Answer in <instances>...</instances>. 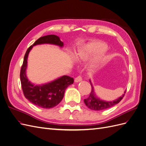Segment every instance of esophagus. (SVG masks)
Listing matches in <instances>:
<instances>
[{
	"label": "esophagus",
	"instance_id": "obj_1",
	"mask_svg": "<svg viewBox=\"0 0 146 146\" xmlns=\"http://www.w3.org/2000/svg\"><path fill=\"white\" fill-rule=\"evenodd\" d=\"M82 80V77L81 76H77L76 78L74 79V81L76 82H79L80 81H81Z\"/></svg>",
	"mask_w": 146,
	"mask_h": 146
}]
</instances>
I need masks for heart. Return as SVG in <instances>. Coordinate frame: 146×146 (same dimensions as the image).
Listing matches in <instances>:
<instances>
[{
    "label": "heart",
    "mask_w": 146,
    "mask_h": 146,
    "mask_svg": "<svg viewBox=\"0 0 146 146\" xmlns=\"http://www.w3.org/2000/svg\"><path fill=\"white\" fill-rule=\"evenodd\" d=\"M107 46L104 42H95L86 45L83 48L79 53V55L86 58H92L102 54L107 50ZM107 57L104 55H102L99 57L97 62L93 65V68H96L98 65L103 64L106 62Z\"/></svg>",
    "instance_id": "obj_1"
}]
</instances>
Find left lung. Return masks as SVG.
<instances>
[{"instance_id":"8db88e82","label":"left lung","mask_w":146,"mask_h":146,"mask_svg":"<svg viewBox=\"0 0 146 146\" xmlns=\"http://www.w3.org/2000/svg\"><path fill=\"white\" fill-rule=\"evenodd\" d=\"M90 85L92 87V90L90 92V95L87 98L84 100V103L87 106L89 109H90L93 110H95V111H100V110H102L106 109H109L110 107H111L113 106H114L115 105L118 104V103L123 100V98H124L125 93L126 91H125L124 94L119 97V98H117V100L112 101V102H106L104 101H101L99 99L96 98L95 95V93H94V89L93 87L92 84V82L90 81Z\"/></svg>"}]
</instances>
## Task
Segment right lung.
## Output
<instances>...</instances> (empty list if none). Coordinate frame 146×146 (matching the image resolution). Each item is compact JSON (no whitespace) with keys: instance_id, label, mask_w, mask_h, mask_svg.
<instances>
[{"instance_id":"right-lung-1","label":"right lung","mask_w":146,"mask_h":146,"mask_svg":"<svg viewBox=\"0 0 146 146\" xmlns=\"http://www.w3.org/2000/svg\"><path fill=\"white\" fill-rule=\"evenodd\" d=\"M42 44L63 46V42L57 36L51 35L40 37L26 51L21 69L20 78L23 95L28 100L38 107L44 109H51L57 106L62 101L65 90L68 86L74 82V79L68 76H63L42 86H35L29 81L25 74L28 55L33 46Z\"/></svg>"}]
</instances>
